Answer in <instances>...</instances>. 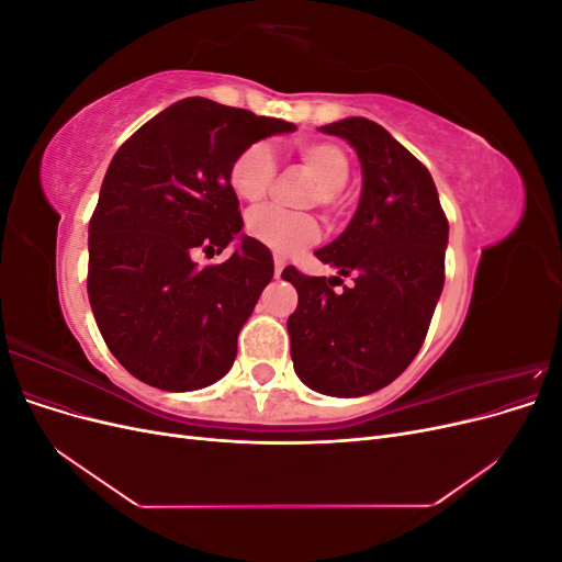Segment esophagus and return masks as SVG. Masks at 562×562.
<instances>
[{"instance_id":"34e87169","label":"esophagus","mask_w":562,"mask_h":562,"mask_svg":"<svg viewBox=\"0 0 562 562\" xmlns=\"http://www.w3.org/2000/svg\"><path fill=\"white\" fill-rule=\"evenodd\" d=\"M283 267H285V258H281V255H274V274H277V279L281 277Z\"/></svg>"}]
</instances>
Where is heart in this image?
Listing matches in <instances>:
<instances>
[{"label": "heart", "mask_w": 562, "mask_h": 562, "mask_svg": "<svg viewBox=\"0 0 562 562\" xmlns=\"http://www.w3.org/2000/svg\"><path fill=\"white\" fill-rule=\"evenodd\" d=\"M297 159L310 168L318 180L312 203L337 215L342 206L345 184L351 176L347 151L330 140H300L295 143ZM277 178V155L267 140L246 145L229 164V187L241 201H260ZM246 232L255 241L271 250L291 252L312 244L318 236V223L310 213H293L279 206H258L246 217Z\"/></svg>", "instance_id": "b5f03b06"}]
</instances>
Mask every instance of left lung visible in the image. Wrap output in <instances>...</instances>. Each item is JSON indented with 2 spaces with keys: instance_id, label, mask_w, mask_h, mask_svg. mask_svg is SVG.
Listing matches in <instances>:
<instances>
[{
  "instance_id": "left-lung-1",
  "label": "left lung",
  "mask_w": 562,
  "mask_h": 562,
  "mask_svg": "<svg viewBox=\"0 0 562 562\" xmlns=\"http://www.w3.org/2000/svg\"><path fill=\"white\" fill-rule=\"evenodd\" d=\"M321 131L353 145L363 192L349 227L316 250L339 277L283 269L297 291L291 356L318 394L363 396L394 382L427 337L446 281L448 217L427 166L380 124L349 116ZM342 276L355 283L335 294Z\"/></svg>"
}]
</instances>
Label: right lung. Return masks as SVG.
Instances as JSON below:
<instances>
[{"mask_svg":"<svg viewBox=\"0 0 562 562\" xmlns=\"http://www.w3.org/2000/svg\"><path fill=\"white\" fill-rule=\"evenodd\" d=\"M295 126L281 119L184 98L116 149L89 223V302L105 345L133 378L192 391L225 378L236 337L274 277L271 252L241 236L229 164L260 138Z\"/></svg>","mask_w":562,"mask_h":562,"instance_id":"1","label":"right lung"}]
</instances>
